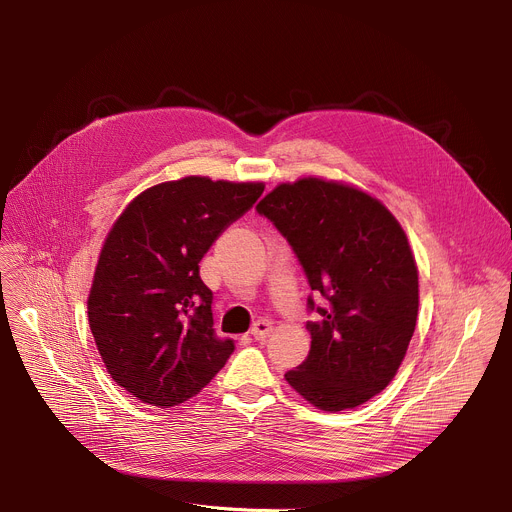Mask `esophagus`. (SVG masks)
Returning <instances> with one entry per match:
<instances>
[{"instance_id":"obj_1","label":"esophagus","mask_w":512,"mask_h":512,"mask_svg":"<svg viewBox=\"0 0 512 512\" xmlns=\"http://www.w3.org/2000/svg\"><path fill=\"white\" fill-rule=\"evenodd\" d=\"M273 332V322L271 320H257L251 328V336L255 340H265Z\"/></svg>"}]
</instances>
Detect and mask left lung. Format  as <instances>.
I'll list each match as a JSON object with an SVG mask.
<instances>
[{
    "mask_svg": "<svg viewBox=\"0 0 512 512\" xmlns=\"http://www.w3.org/2000/svg\"><path fill=\"white\" fill-rule=\"evenodd\" d=\"M257 212L325 298H308L310 352L285 381L322 411L362 405L397 375L417 322V265L401 225L367 192L322 178L279 184Z\"/></svg>",
    "mask_w": 512,
    "mask_h": 512,
    "instance_id": "1",
    "label": "left lung"
}]
</instances>
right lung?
<instances>
[{
	"label": "right lung",
	"mask_w": 512,
	"mask_h": 512,
	"mask_svg": "<svg viewBox=\"0 0 512 512\" xmlns=\"http://www.w3.org/2000/svg\"><path fill=\"white\" fill-rule=\"evenodd\" d=\"M261 182L188 176L133 198L109 231L89 324L111 379L143 403L174 407L225 367L233 340L212 330L198 263L263 194Z\"/></svg>",
	"instance_id": "right-lung-1"
}]
</instances>
